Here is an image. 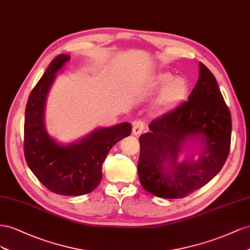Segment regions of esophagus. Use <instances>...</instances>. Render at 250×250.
Returning a JSON list of instances; mask_svg holds the SVG:
<instances>
[{
  "mask_svg": "<svg viewBox=\"0 0 250 250\" xmlns=\"http://www.w3.org/2000/svg\"><path fill=\"white\" fill-rule=\"evenodd\" d=\"M145 130V123L142 120H136L133 123V129L132 133L133 135H139Z\"/></svg>",
  "mask_w": 250,
  "mask_h": 250,
  "instance_id": "obj_1",
  "label": "esophagus"
}]
</instances>
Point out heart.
I'll return each instance as SVG.
<instances>
[{"label":"heart","instance_id":"b5f03b06","mask_svg":"<svg viewBox=\"0 0 250 250\" xmlns=\"http://www.w3.org/2000/svg\"><path fill=\"white\" fill-rule=\"evenodd\" d=\"M149 87L159 88L151 101V108L157 112H168L184 102L188 94V83L182 76L160 72L149 78Z\"/></svg>","mask_w":250,"mask_h":250}]
</instances>
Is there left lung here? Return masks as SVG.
Instances as JSON below:
<instances>
[{"label": "left lung", "mask_w": 250, "mask_h": 250, "mask_svg": "<svg viewBox=\"0 0 250 250\" xmlns=\"http://www.w3.org/2000/svg\"><path fill=\"white\" fill-rule=\"evenodd\" d=\"M199 68L188 102L153 120L149 132L139 137V180L156 197L183 198L204 187L223 167L229 153V110L215 76L202 62ZM182 151L190 154L180 163ZM196 154L199 157L194 161Z\"/></svg>", "instance_id": "left-lung-1"}]
</instances>
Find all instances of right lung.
<instances>
[{"mask_svg":"<svg viewBox=\"0 0 250 250\" xmlns=\"http://www.w3.org/2000/svg\"><path fill=\"white\" fill-rule=\"evenodd\" d=\"M69 60L68 54L55 58L31 91L25 111L24 154L31 172L48 189L62 196H82L98 187L106 155L114 145L129 136L132 125L121 123L96 127L69 144L50 136L45 125L47 96L56 73Z\"/></svg>","mask_w":250,"mask_h":250,"instance_id":"add662e5","label":"right lung"}]
</instances>
